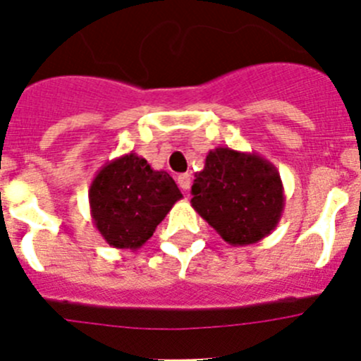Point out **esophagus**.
<instances>
[{
    "label": "esophagus",
    "mask_w": 361,
    "mask_h": 361,
    "mask_svg": "<svg viewBox=\"0 0 361 361\" xmlns=\"http://www.w3.org/2000/svg\"><path fill=\"white\" fill-rule=\"evenodd\" d=\"M176 181H178V187H180L183 192H187L188 188H190V174H187V173L178 174Z\"/></svg>",
    "instance_id": "esophagus-1"
}]
</instances>
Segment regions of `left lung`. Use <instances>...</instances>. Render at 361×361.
<instances>
[{"instance_id": "8db88e82", "label": "left lung", "mask_w": 361, "mask_h": 361, "mask_svg": "<svg viewBox=\"0 0 361 361\" xmlns=\"http://www.w3.org/2000/svg\"><path fill=\"white\" fill-rule=\"evenodd\" d=\"M190 194L192 207L232 246L264 239L278 227L285 209L283 181L274 164L227 147L209 150Z\"/></svg>"}]
</instances>
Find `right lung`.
Returning <instances> with one entry per match:
<instances>
[{"instance_id":"right-lung-1","label":"right lung","mask_w":361,"mask_h":361,"mask_svg":"<svg viewBox=\"0 0 361 361\" xmlns=\"http://www.w3.org/2000/svg\"><path fill=\"white\" fill-rule=\"evenodd\" d=\"M183 197L166 171L127 154L97 171L89 188L90 216L116 250H137L154 235L174 202Z\"/></svg>"}]
</instances>
